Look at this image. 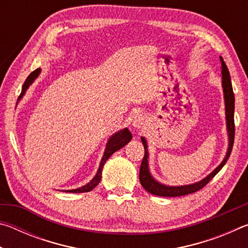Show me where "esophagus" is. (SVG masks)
<instances>
[{"label": "esophagus", "mask_w": 248, "mask_h": 248, "mask_svg": "<svg viewBox=\"0 0 248 248\" xmlns=\"http://www.w3.org/2000/svg\"><path fill=\"white\" fill-rule=\"evenodd\" d=\"M145 124H146V120H145V118H144V116H142V115H139V116H137L136 118L133 119V123H132V125L136 129H142L145 125Z\"/></svg>", "instance_id": "34e87169"}]
</instances>
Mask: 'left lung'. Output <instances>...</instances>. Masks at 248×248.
Here are the masks:
<instances>
[{
	"label": "left lung",
	"mask_w": 248,
	"mask_h": 248,
	"mask_svg": "<svg viewBox=\"0 0 248 248\" xmlns=\"http://www.w3.org/2000/svg\"><path fill=\"white\" fill-rule=\"evenodd\" d=\"M221 61V73H222V89H223L224 94V105H225V120H226V130H228V137H229V145L228 150H226L225 156L223 158L219 166L216 167L211 173L208 176H205L203 179L199 180V182L189 184V185H184V186H169V185H164L162 183L157 182L155 179L152 174L150 173V167H149V150H148V143H146L145 138L141 137V141L144 146V157L142 159V164L140 167V183L142 187L144 188L146 191H149L150 194L159 196V197H179L189 195L192 192H196L200 190L201 188L204 187L210 180H211L215 176L219 173L222 170V167L225 165V163L228 162V159L232 152L233 143H234V133H235V125H234V93H233V87L232 82H231L230 72L226 66L225 62L223 61L222 57H220Z\"/></svg>",
	"instance_id": "1"
}]
</instances>
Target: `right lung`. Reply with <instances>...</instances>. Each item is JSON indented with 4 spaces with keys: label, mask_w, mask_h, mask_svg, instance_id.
<instances>
[{
    "label": "right lung",
    "mask_w": 248,
    "mask_h": 248,
    "mask_svg": "<svg viewBox=\"0 0 248 248\" xmlns=\"http://www.w3.org/2000/svg\"><path fill=\"white\" fill-rule=\"evenodd\" d=\"M41 73V69H36L33 72H31V74L28 75V78H26V81H25L24 85H23V89H22V93H20L18 100L22 99L24 97V95L26 94L27 90L29 89V86L31 85V84L35 82V79L39 77V74ZM132 139V134L131 132L129 131L128 128H124V129H121L119 131L115 132L112 136L109 138L107 143H106V148H105L104 151V155L102 157V161L99 163V167L97 170V173L93 177V179L90 180L89 183L86 185H84L82 187H78L77 189H70V190H62V191H65V192H73V194H78V192H87V191H91L93 190L94 188L97 186L99 184L100 179H102V171H103V167L105 165V163H106L107 159L111 156L112 154H114L116 151L120 150L121 148H124L125 144H128L130 141Z\"/></svg>",
    "instance_id": "right-lung-1"
}]
</instances>
